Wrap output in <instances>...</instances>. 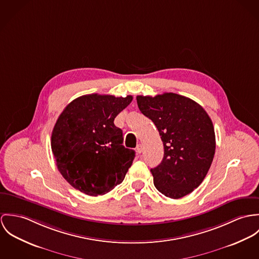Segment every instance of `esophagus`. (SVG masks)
Returning a JSON list of instances; mask_svg holds the SVG:
<instances>
[{
    "mask_svg": "<svg viewBox=\"0 0 259 259\" xmlns=\"http://www.w3.org/2000/svg\"><path fill=\"white\" fill-rule=\"evenodd\" d=\"M142 151H143V145H142V144H138V146H137V152H138L139 154H141Z\"/></svg>",
    "mask_w": 259,
    "mask_h": 259,
    "instance_id": "34e87169",
    "label": "esophagus"
}]
</instances>
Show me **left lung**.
I'll return each instance as SVG.
<instances>
[{
  "label": "left lung",
  "mask_w": 259,
  "mask_h": 259,
  "mask_svg": "<svg viewBox=\"0 0 259 259\" xmlns=\"http://www.w3.org/2000/svg\"><path fill=\"white\" fill-rule=\"evenodd\" d=\"M140 111L156 125L164 158L151 169L156 189L171 199L191 194L205 178L215 151L212 122L196 101L176 94L137 96Z\"/></svg>",
  "instance_id": "8db88e82"
}]
</instances>
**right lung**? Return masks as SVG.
Here are the masks:
<instances>
[{
	"instance_id": "right-lung-1",
	"label": "right lung",
	"mask_w": 259,
	"mask_h": 259,
	"mask_svg": "<svg viewBox=\"0 0 259 259\" xmlns=\"http://www.w3.org/2000/svg\"><path fill=\"white\" fill-rule=\"evenodd\" d=\"M133 97L88 94L71 101L57 120L52 150L58 171L81 193L97 197L121 184L135 158L114 119Z\"/></svg>"
}]
</instances>
